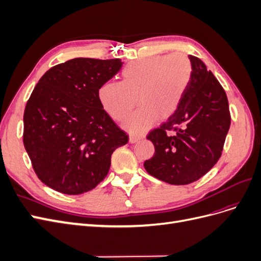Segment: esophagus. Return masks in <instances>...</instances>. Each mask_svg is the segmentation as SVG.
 Listing matches in <instances>:
<instances>
[{"label": "esophagus", "mask_w": 261, "mask_h": 261, "mask_svg": "<svg viewBox=\"0 0 261 261\" xmlns=\"http://www.w3.org/2000/svg\"><path fill=\"white\" fill-rule=\"evenodd\" d=\"M144 137H145L144 135H140V136H134V135H130V136H129V143H130V144H135V143H137L138 140L143 139Z\"/></svg>", "instance_id": "esophagus-1"}]
</instances>
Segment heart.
Here are the masks:
<instances>
[{
    "label": "heart",
    "instance_id": "obj_1",
    "mask_svg": "<svg viewBox=\"0 0 261 261\" xmlns=\"http://www.w3.org/2000/svg\"><path fill=\"white\" fill-rule=\"evenodd\" d=\"M193 66L185 54L154 55L129 63L122 70V82H107L98 91L102 109L115 121L125 120L132 134H143L158 121L176 112L192 80Z\"/></svg>",
    "mask_w": 261,
    "mask_h": 261
}]
</instances>
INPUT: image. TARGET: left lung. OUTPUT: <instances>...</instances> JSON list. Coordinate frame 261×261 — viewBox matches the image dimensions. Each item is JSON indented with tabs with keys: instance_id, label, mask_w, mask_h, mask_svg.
<instances>
[{
	"instance_id": "left-lung-1",
	"label": "left lung",
	"mask_w": 261,
	"mask_h": 261,
	"mask_svg": "<svg viewBox=\"0 0 261 261\" xmlns=\"http://www.w3.org/2000/svg\"><path fill=\"white\" fill-rule=\"evenodd\" d=\"M192 80L176 112L147 139L154 155L144 163L146 171L172 185H187L209 172L222 152L231 125L225 91L198 58L189 55ZM174 128V137L166 132Z\"/></svg>"
}]
</instances>
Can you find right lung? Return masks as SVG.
<instances>
[{
    "label": "right lung",
    "instance_id": "obj_1",
    "mask_svg": "<svg viewBox=\"0 0 261 261\" xmlns=\"http://www.w3.org/2000/svg\"><path fill=\"white\" fill-rule=\"evenodd\" d=\"M123 64L76 58L50 68L35 87L23 113V146L39 179L54 191H91L108 175L114 150L127 144L98 98Z\"/></svg>",
    "mask_w": 261,
    "mask_h": 261
}]
</instances>
